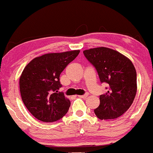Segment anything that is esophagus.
<instances>
[{"label":"esophagus","instance_id":"34e87169","mask_svg":"<svg viewBox=\"0 0 153 153\" xmlns=\"http://www.w3.org/2000/svg\"><path fill=\"white\" fill-rule=\"evenodd\" d=\"M88 96V94H86L84 95H82V96H79V98H86Z\"/></svg>","mask_w":153,"mask_h":153}]
</instances>
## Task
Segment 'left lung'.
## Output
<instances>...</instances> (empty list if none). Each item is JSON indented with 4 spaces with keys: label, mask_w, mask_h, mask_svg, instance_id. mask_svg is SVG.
I'll list each match as a JSON object with an SVG mask.
<instances>
[{
    "label": "left lung",
    "mask_w": 153,
    "mask_h": 153,
    "mask_svg": "<svg viewBox=\"0 0 153 153\" xmlns=\"http://www.w3.org/2000/svg\"><path fill=\"white\" fill-rule=\"evenodd\" d=\"M94 65L101 83L109 85L100 96V105L94 112L100 120H113L130 108L137 91L136 69L131 61L118 51L105 47L84 51Z\"/></svg>",
    "instance_id": "obj_1"
}]
</instances>
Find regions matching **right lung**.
I'll return each instance as SVG.
<instances>
[{
    "mask_svg": "<svg viewBox=\"0 0 153 153\" xmlns=\"http://www.w3.org/2000/svg\"><path fill=\"white\" fill-rule=\"evenodd\" d=\"M80 51L48 53L35 57L19 78L22 100L32 115L43 122H53L66 114L70 101L58 92L59 75Z\"/></svg>",
    "mask_w": 153,
    "mask_h": 153,
    "instance_id": "obj_1",
    "label": "right lung"
}]
</instances>
